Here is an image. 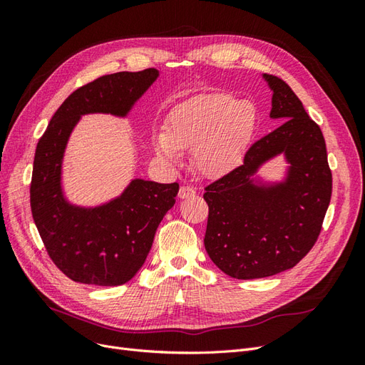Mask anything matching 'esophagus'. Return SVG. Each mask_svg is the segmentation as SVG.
I'll use <instances>...</instances> for the list:
<instances>
[{
    "instance_id": "obj_1",
    "label": "esophagus",
    "mask_w": 365,
    "mask_h": 365,
    "mask_svg": "<svg viewBox=\"0 0 365 365\" xmlns=\"http://www.w3.org/2000/svg\"><path fill=\"white\" fill-rule=\"evenodd\" d=\"M195 195H196V190L193 189V187H189V185H182L178 192V196L181 197V200H185V197H192Z\"/></svg>"
}]
</instances>
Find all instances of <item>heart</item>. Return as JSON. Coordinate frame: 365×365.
I'll use <instances>...</instances> for the list:
<instances>
[{
    "mask_svg": "<svg viewBox=\"0 0 365 365\" xmlns=\"http://www.w3.org/2000/svg\"><path fill=\"white\" fill-rule=\"evenodd\" d=\"M254 129L256 111L251 103L210 93L173 106L152 145L165 165L178 164L181 150L192 148L195 169L205 176H220L244 158Z\"/></svg>",
    "mask_w": 365,
    "mask_h": 365,
    "instance_id": "obj_1",
    "label": "heart"
}]
</instances>
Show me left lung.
<instances>
[{"label": "left lung", "instance_id": "1", "mask_svg": "<svg viewBox=\"0 0 365 365\" xmlns=\"http://www.w3.org/2000/svg\"><path fill=\"white\" fill-rule=\"evenodd\" d=\"M272 91L271 118L280 126L248 149L244 163L205 187L208 220L204 245L210 259L239 280L291 269L317 242L332 196L323 132L289 85L263 74ZM289 163L282 182L253 176L269 159Z\"/></svg>", "mask_w": 365, "mask_h": 365}]
</instances>
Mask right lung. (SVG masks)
<instances>
[{
	"label": "right lung",
	"mask_w": 365,
	"mask_h": 365,
	"mask_svg": "<svg viewBox=\"0 0 365 365\" xmlns=\"http://www.w3.org/2000/svg\"><path fill=\"white\" fill-rule=\"evenodd\" d=\"M160 71L102 76L68 96L41 137L33 161L30 205L54 264L77 283L118 286L145 264L155 231L175 204L178 182L135 178L120 196L96 207L71 204L62 187V161L73 129L86 114L126 117Z\"/></svg>",
	"instance_id": "add662e5"
}]
</instances>
